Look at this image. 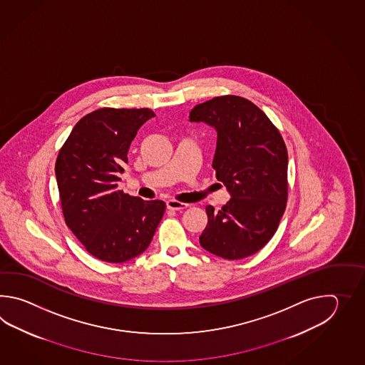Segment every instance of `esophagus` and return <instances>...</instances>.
Wrapping results in <instances>:
<instances>
[{"mask_svg":"<svg viewBox=\"0 0 365 365\" xmlns=\"http://www.w3.org/2000/svg\"><path fill=\"white\" fill-rule=\"evenodd\" d=\"M186 207H189L187 203H182V202L176 201V200H168L167 201V209L180 211V210H184Z\"/></svg>","mask_w":365,"mask_h":365,"instance_id":"1","label":"esophagus"}]
</instances>
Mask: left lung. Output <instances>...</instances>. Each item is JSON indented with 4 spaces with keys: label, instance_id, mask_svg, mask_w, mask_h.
<instances>
[{
    "label": "left lung",
    "instance_id": "1",
    "mask_svg": "<svg viewBox=\"0 0 365 365\" xmlns=\"http://www.w3.org/2000/svg\"><path fill=\"white\" fill-rule=\"evenodd\" d=\"M190 123L217 132L212 168L231 200L206 207L203 249L225 259L252 256L278 230L287 201V148L279 130L252 101L225 95L195 106Z\"/></svg>",
    "mask_w": 365,
    "mask_h": 365
}]
</instances>
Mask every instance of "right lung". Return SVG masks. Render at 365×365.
I'll use <instances>...</instances> for the list:
<instances>
[{
    "label": "right lung",
    "instance_id": "obj_1",
    "mask_svg": "<svg viewBox=\"0 0 365 365\" xmlns=\"http://www.w3.org/2000/svg\"><path fill=\"white\" fill-rule=\"evenodd\" d=\"M155 113L148 108H101L82 117L56 160L65 223L86 250L121 264L148 248L163 217V201L117 190L137 132Z\"/></svg>",
    "mask_w": 365,
    "mask_h": 365
}]
</instances>
